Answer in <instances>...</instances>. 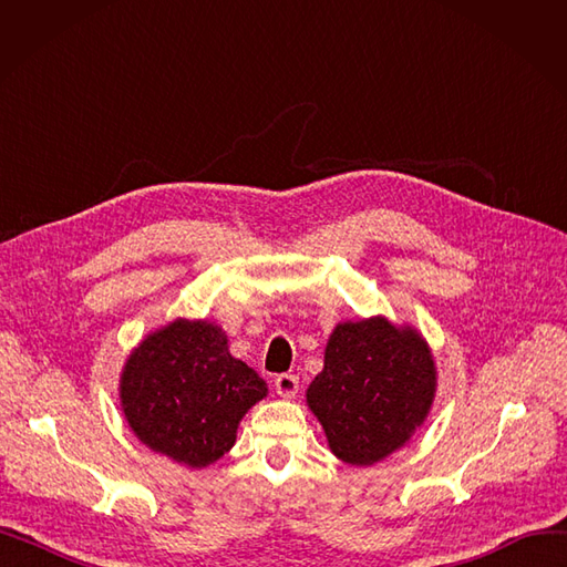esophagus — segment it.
I'll list each match as a JSON object with an SVG mask.
<instances>
[{
  "mask_svg": "<svg viewBox=\"0 0 567 567\" xmlns=\"http://www.w3.org/2000/svg\"><path fill=\"white\" fill-rule=\"evenodd\" d=\"M276 393L280 398H293L299 393V377L291 372H282L276 377Z\"/></svg>",
  "mask_w": 567,
  "mask_h": 567,
  "instance_id": "esophagus-1",
  "label": "esophagus"
}]
</instances>
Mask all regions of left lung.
Masks as SVG:
<instances>
[{
    "label": "left lung",
    "instance_id": "8db88e82",
    "mask_svg": "<svg viewBox=\"0 0 567 567\" xmlns=\"http://www.w3.org/2000/svg\"><path fill=\"white\" fill-rule=\"evenodd\" d=\"M434 389L425 340L374 317L338 323L308 404L331 451L347 464L370 466L402 449L423 425Z\"/></svg>",
    "mask_w": 567,
    "mask_h": 567
}]
</instances>
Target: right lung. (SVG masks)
Listing matches in <instances>:
<instances>
[{
  "label": "right lung",
  "instance_id": "obj_1",
  "mask_svg": "<svg viewBox=\"0 0 567 567\" xmlns=\"http://www.w3.org/2000/svg\"><path fill=\"white\" fill-rule=\"evenodd\" d=\"M266 391V381L234 359L225 333L206 321L176 319L152 333L122 374V406L137 439L193 468L231 449L238 421Z\"/></svg>",
  "mask_w": 567,
  "mask_h": 567
}]
</instances>
